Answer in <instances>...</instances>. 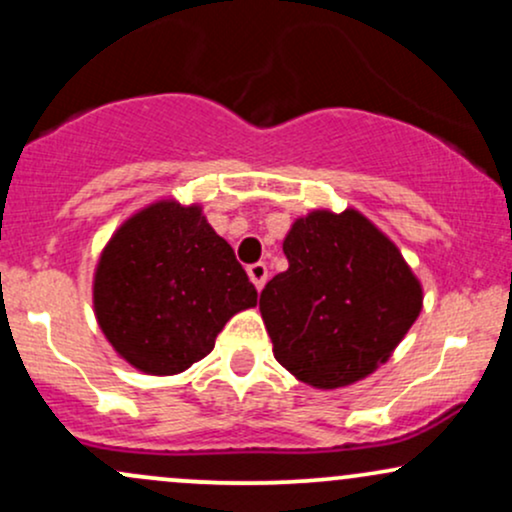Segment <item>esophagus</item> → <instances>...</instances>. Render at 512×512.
Returning a JSON list of instances; mask_svg holds the SVG:
<instances>
[{
	"label": "esophagus",
	"mask_w": 512,
	"mask_h": 512,
	"mask_svg": "<svg viewBox=\"0 0 512 512\" xmlns=\"http://www.w3.org/2000/svg\"><path fill=\"white\" fill-rule=\"evenodd\" d=\"M267 264L264 262H255V264H250L248 267V276H250V281L252 284H255V289L260 291L264 284H267Z\"/></svg>",
	"instance_id": "1"
}]
</instances>
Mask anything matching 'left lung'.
<instances>
[{
	"mask_svg": "<svg viewBox=\"0 0 512 512\" xmlns=\"http://www.w3.org/2000/svg\"><path fill=\"white\" fill-rule=\"evenodd\" d=\"M289 269L260 296L274 358L317 390H337L383 366L424 305L397 245L361 211L315 209L284 238Z\"/></svg>",
	"mask_w": 512,
	"mask_h": 512,
	"instance_id": "left-lung-1",
	"label": "left lung"
}]
</instances>
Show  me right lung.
Wrapping results in <instances>:
<instances>
[{"label":"right lung","instance_id":"1","mask_svg":"<svg viewBox=\"0 0 512 512\" xmlns=\"http://www.w3.org/2000/svg\"><path fill=\"white\" fill-rule=\"evenodd\" d=\"M257 291L199 204L158 199L113 233L93 274V310L113 349L146 375L202 361Z\"/></svg>","mask_w":512,"mask_h":512}]
</instances>
